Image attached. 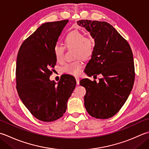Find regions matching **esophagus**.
Segmentation results:
<instances>
[{"label": "esophagus", "mask_w": 149, "mask_h": 149, "mask_svg": "<svg viewBox=\"0 0 149 149\" xmlns=\"http://www.w3.org/2000/svg\"><path fill=\"white\" fill-rule=\"evenodd\" d=\"M75 80H76V82H77V84H79V77L78 76H76L75 77Z\"/></svg>", "instance_id": "34e87169"}]
</instances>
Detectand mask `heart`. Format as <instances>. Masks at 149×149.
<instances>
[{"mask_svg":"<svg viewBox=\"0 0 149 149\" xmlns=\"http://www.w3.org/2000/svg\"><path fill=\"white\" fill-rule=\"evenodd\" d=\"M64 45L66 48H74L75 58H79L72 62L66 63L63 66V70L66 74L77 75L81 72L83 63L81 58L87 59L92 56L94 51V40L91 37L84 36L78 30L68 32L64 37ZM65 48L61 45H55L54 54L57 62L62 63L64 60Z\"/></svg>","mask_w":149,"mask_h":149,"instance_id":"heart-1","label":"heart"}]
</instances>
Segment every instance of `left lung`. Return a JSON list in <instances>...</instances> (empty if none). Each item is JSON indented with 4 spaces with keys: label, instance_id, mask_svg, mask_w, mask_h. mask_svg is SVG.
I'll list each match as a JSON object with an SVG mask.
<instances>
[{
    "label": "left lung",
    "instance_id": "left-lung-1",
    "mask_svg": "<svg viewBox=\"0 0 149 149\" xmlns=\"http://www.w3.org/2000/svg\"><path fill=\"white\" fill-rule=\"evenodd\" d=\"M94 39V51L84 72L88 76L103 77L100 82L83 79L80 84L86 88L84 107L97 119H108L117 113L129 97L134 83V64L129 44L107 22L80 20Z\"/></svg>",
    "mask_w": 149,
    "mask_h": 149
}]
</instances>
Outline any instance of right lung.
Here are the masks:
<instances>
[{"mask_svg":"<svg viewBox=\"0 0 149 149\" xmlns=\"http://www.w3.org/2000/svg\"><path fill=\"white\" fill-rule=\"evenodd\" d=\"M68 20L46 22L20 46L17 58L16 88L23 104L35 118L51 122L62 117L76 85L66 75L57 84L49 80L57 61L54 48Z\"/></svg>","mask_w":149,"mask_h":149,"instance_id":"obj_1","label":"right lung"}]
</instances>
